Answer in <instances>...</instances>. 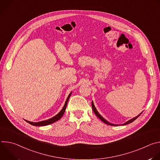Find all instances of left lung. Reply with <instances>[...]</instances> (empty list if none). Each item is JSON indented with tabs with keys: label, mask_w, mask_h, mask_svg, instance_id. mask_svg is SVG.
<instances>
[{
	"label": "left lung",
	"mask_w": 160,
	"mask_h": 160,
	"mask_svg": "<svg viewBox=\"0 0 160 160\" xmlns=\"http://www.w3.org/2000/svg\"><path fill=\"white\" fill-rule=\"evenodd\" d=\"M92 109H93V111H94V113L96 114V116L99 118V119H101V120H102L103 122H104L106 124H108V125H113V124H112V123H109L108 121H106L102 117H101V115H100V114L98 112V111H97V109H96V108H95V106H94V103H93V102H92ZM142 112L141 113V114H139V115H138V116H137L136 117H135V118H132V119H131V120H128V122H127L126 123H123V125H127V124H129V123H132V122H133L134 120H135L137 118H138L141 114H142Z\"/></svg>",
	"instance_id": "obj_1"
}]
</instances>
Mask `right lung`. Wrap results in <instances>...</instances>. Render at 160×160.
Returning a JSON list of instances; mask_svg holds the SVG:
<instances>
[{"instance_id": "obj_1", "label": "right lung", "mask_w": 160, "mask_h": 160, "mask_svg": "<svg viewBox=\"0 0 160 160\" xmlns=\"http://www.w3.org/2000/svg\"><path fill=\"white\" fill-rule=\"evenodd\" d=\"M72 94V92L69 94V96H68L66 102H65V104H64V107L62 108V109H61V111L58 114V115H56L55 117L49 119V120H45V121H42V122H29V121H27V120H25L27 122H28V123L32 125H34V126H45V125H49V124H51V123H54L55 122L59 120L64 115V111L66 110V106H67V104H68V100H69V98L70 97Z\"/></svg>"}]
</instances>
